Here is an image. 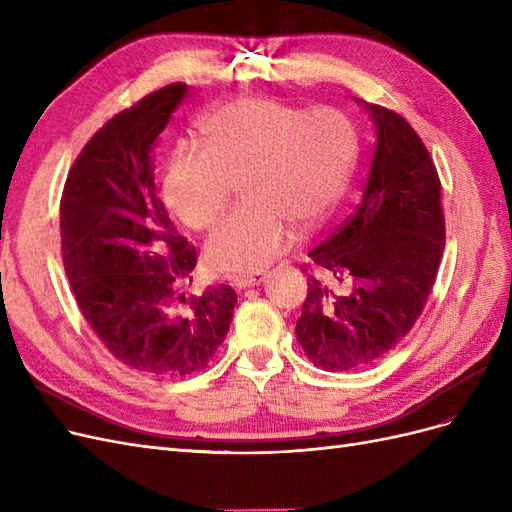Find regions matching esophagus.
I'll use <instances>...</instances> for the list:
<instances>
[{"label": "esophagus", "mask_w": 512, "mask_h": 512, "mask_svg": "<svg viewBox=\"0 0 512 512\" xmlns=\"http://www.w3.org/2000/svg\"><path fill=\"white\" fill-rule=\"evenodd\" d=\"M266 280V274L263 272H251V274H236L232 276V285L236 289H246V287H255L259 283H263Z\"/></svg>", "instance_id": "34e87169"}]
</instances>
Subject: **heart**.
Instances as JSON below:
<instances>
[{
    "label": "heart",
    "mask_w": 512,
    "mask_h": 512,
    "mask_svg": "<svg viewBox=\"0 0 512 512\" xmlns=\"http://www.w3.org/2000/svg\"><path fill=\"white\" fill-rule=\"evenodd\" d=\"M357 136L332 108L310 114L259 97L208 112L197 123V151L180 148L166 161L161 197L174 217L204 232L219 223L232 185L244 204L212 234L214 268H266L300 232L315 229L349 183Z\"/></svg>",
    "instance_id": "b5f03b06"
}]
</instances>
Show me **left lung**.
Instances as JSON below:
<instances>
[{
    "label": "left lung",
    "mask_w": 512,
    "mask_h": 512,
    "mask_svg": "<svg viewBox=\"0 0 512 512\" xmlns=\"http://www.w3.org/2000/svg\"><path fill=\"white\" fill-rule=\"evenodd\" d=\"M361 104L376 127L364 200L308 253L321 276H308L295 323L306 357L327 372L372 366L410 332L444 251L440 178L425 144L400 114Z\"/></svg>",
    "instance_id": "1"
}]
</instances>
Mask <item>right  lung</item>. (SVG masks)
<instances>
[{"mask_svg":"<svg viewBox=\"0 0 512 512\" xmlns=\"http://www.w3.org/2000/svg\"><path fill=\"white\" fill-rule=\"evenodd\" d=\"M187 85L121 110L82 148L61 195V253L95 336L131 370L172 378L208 366L238 302L229 285L185 298L197 253L155 185V144Z\"/></svg>","mask_w":512,"mask_h":512,"instance_id":"1","label":"right lung"}]
</instances>
